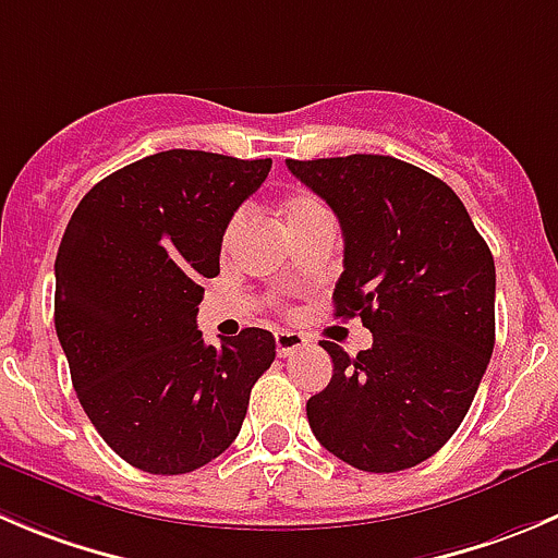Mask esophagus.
Wrapping results in <instances>:
<instances>
[{
    "label": "esophagus",
    "mask_w": 558,
    "mask_h": 558,
    "mask_svg": "<svg viewBox=\"0 0 558 558\" xmlns=\"http://www.w3.org/2000/svg\"><path fill=\"white\" fill-rule=\"evenodd\" d=\"M302 345H307L305 335L300 332H275V349L280 356H291L294 351H300Z\"/></svg>",
    "instance_id": "esophagus-1"
}]
</instances>
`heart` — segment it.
Listing matches in <instances>:
<instances>
[{"label": "heart", "mask_w": 558, "mask_h": 558, "mask_svg": "<svg viewBox=\"0 0 558 558\" xmlns=\"http://www.w3.org/2000/svg\"><path fill=\"white\" fill-rule=\"evenodd\" d=\"M280 209H283V223L286 229H289V234L305 229V226L313 223V220L327 218V209H324L322 202H318L316 196H311V193H291V196L283 198V207ZM240 226H242V215L231 218L229 229H226V240H231V236L240 231Z\"/></svg>", "instance_id": "heart-1"}]
</instances>
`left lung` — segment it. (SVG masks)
Segmentation results:
<instances>
[{
	"mask_svg": "<svg viewBox=\"0 0 558 558\" xmlns=\"http://www.w3.org/2000/svg\"><path fill=\"white\" fill-rule=\"evenodd\" d=\"M343 231L335 316L371 349L322 340L332 378L307 400L318 445L362 472L428 461L463 423L496 340L490 247L447 182L389 155L286 160Z\"/></svg>",
	"mask_w": 558,
	"mask_h": 558,
	"instance_id": "obj_1",
	"label": "left lung"
}]
</instances>
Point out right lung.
<instances>
[{"label":"right lung","mask_w":558,"mask_h":558,"mask_svg":"<svg viewBox=\"0 0 558 558\" xmlns=\"http://www.w3.org/2000/svg\"><path fill=\"white\" fill-rule=\"evenodd\" d=\"M269 169L198 149L149 155L97 182L64 229L53 324L70 378L97 434L142 472L187 474L223 456L272 365L267 329L207 345L196 327L229 220Z\"/></svg>","instance_id":"obj_1"}]
</instances>
